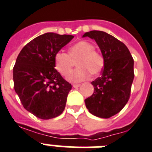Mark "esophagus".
Here are the masks:
<instances>
[{
  "label": "esophagus",
  "mask_w": 152,
  "mask_h": 152,
  "mask_svg": "<svg viewBox=\"0 0 152 152\" xmlns=\"http://www.w3.org/2000/svg\"><path fill=\"white\" fill-rule=\"evenodd\" d=\"M73 88H79V86H80V84H73Z\"/></svg>",
  "instance_id": "34e87169"
}]
</instances>
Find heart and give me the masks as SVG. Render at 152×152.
Instances as JSON below:
<instances>
[{"mask_svg": "<svg viewBox=\"0 0 152 152\" xmlns=\"http://www.w3.org/2000/svg\"><path fill=\"white\" fill-rule=\"evenodd\" d=\"M77 60L78 67L74 71L69 72L73 66V61ZM55 68L62 76L68 73L66 79L71 83H79L88 79L90 73L96 76L102 70L104 65V59L102 54L95 50L91 43L81 41L69 49V54L60 50L54 56Z\"/></svg>", "mask_w": 152, "mask_h": 152, "instance_id": "b5f03b06", "label": "heart"}]
</instances>
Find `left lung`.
Listing matches in <instances>:
<instances>
[{"mask_svg":"<svg viewBox=\"0 0 152 152\" xmlns=\"http://www.w3.org/2000/svg\"><path fill=\"white\" fill-rule=\"evenodd\" d=\"M83 37L94 39L104 59L102 76L91 82L93 95L85 100L88 111L109 118L124 108L134 79V61L129 49L115 37L102 31H90Z\"/></svg>","mask_w":152,"mask_h":152,"instance_id":"8db88e82","label":"left lung"}]
</instances>
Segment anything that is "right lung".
<instances>
[{"label": "right lung", "mask_w": 152, "mask_h": 152, "mask_svg": "<svg viewBox=\"0 0 152 152\" xmlns=\"http://www.w3.org/2000/svg\"><path fill=\"white\" fill-rule=\"evenodd\" d=\"M73 35L47 32L24 46L13 67L14 89L24 108L48 120L64 111L72 86L54 69V56Z\"/></svg>", "instance_id": "right-lung-1"}]
</instances>
